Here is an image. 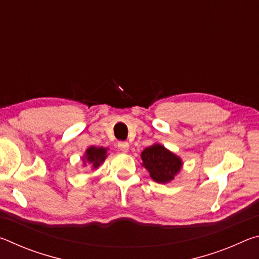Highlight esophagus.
Masks as SVG:
<instances>
[{
  "instance_id": "34e87169",
  "label": "esophagus",
  "mask_w": 259,
  "mask_h": 259,
  "mask_svg": "<svg viewBox=\"0 0 259 259\" xmlns=\"http://www.w3.org/2000/svg\"><path fill=\"white\" fill-rule=\"evenodd\" d=\"M117 147H119L120 150L123 152V153H126V152L129 151L130 145H129L128 142H120L119 144H117Z\"/></svg>"
}]
</instances>
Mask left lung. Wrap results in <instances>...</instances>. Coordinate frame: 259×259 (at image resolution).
I'll list each match as a JSON object with an SVG mask.
<instances>
[{
	"instance_id": "obj_1",
	"label": "left lung",
	"mask_w": 259,
	"mask_h": 259,
	"mask_svg": "<svg viewBox=\"0 0 259 259\" xmlns=\"http://www.w3.org/2000/svg\"><path fill=\"white\" fill-rule=\"evenodd\" d=\"M142 165L150 172V177L159 184H168L181 172L183 160L159 143L146 147L140 154Z\"/></svg>"
}]
</instances>
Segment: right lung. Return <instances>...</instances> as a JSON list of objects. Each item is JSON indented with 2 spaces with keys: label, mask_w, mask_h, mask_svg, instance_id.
I'll use <instances>...</instances> for the list:
<instances>
[{
  "label": "right lung",
  "mask_w": 259,
  "mask_h": 259,
  "mask_svg": "<svg viewBox=\"0 0 259 259\" xmlns=\"http://www.w3.org/2000/svg\"><path fill=\"white\" fill-rule=\"evenodd\" d=\"M108 148L107 147H98V146H90L88 147L84 155L82 156L83 166H87V164H90L93 169H97L98 166L104 163L108 155Z\"/></svg>",
  "instance_id": "obj_1"
}]
</instances>
